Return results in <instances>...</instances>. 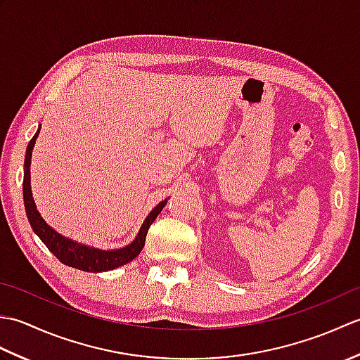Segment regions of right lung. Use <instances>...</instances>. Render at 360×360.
<instances>
[{
  "label": "right lung",
  "mask_w": 360,
  "mask_h": 360,
  "mask_svg": "<svg viewBox=\"0 0 360 360\" xmlns=\"http://www.w3.org/2000/svg\"><path fill=\"white\" fill-rule=\"evenodd\" d=\"M38 133H40V128L35 133V136L30 139L27 150H26V159H25V179H22V195H25V205H26V213L29 218V223L32 226L34 232L40 236V240L46 244L53 255H56L60 262L66 266L75 267V269L85 271V272H103V271H111L116 269L119 266H124L131 262L137 255L141 254L145 244V236L153 221L164 209L167 204V200L159 202L155 209L151 210L150 215L145 219L142 224L139 233H137L136 240L129 244L127 248H122L117 250H101L94 248L83 246V244L75 243L72 240H68L65 236L57 233L56 231L44 223L43 218L38 213L32 192H30V158H32V148L35 145V139Z\"/></svg>",
  "instance_id": "1"
}]
</instances>
